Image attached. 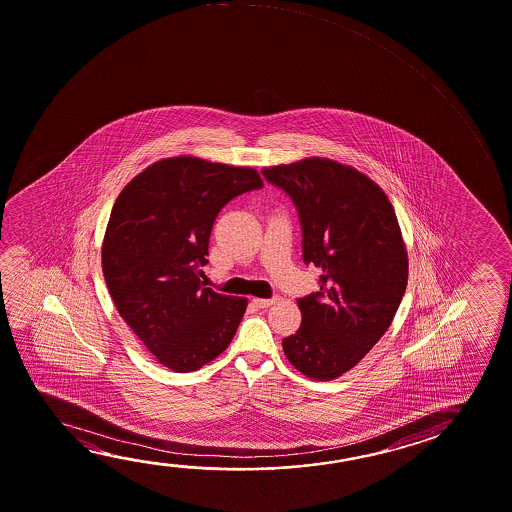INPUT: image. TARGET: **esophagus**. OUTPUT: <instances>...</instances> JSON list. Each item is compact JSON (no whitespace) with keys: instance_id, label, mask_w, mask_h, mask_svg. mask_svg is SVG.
Here are the masks:
<instances>
[{"instance_id":"1","label":"esophagus","mask_w":512,"mask_h":512,"mask_svg":"<svg viewBox=\"0 0 512 512\" xmlns=\"http://www.w3.org/2000/svg\"><path fill=\"white\" fill-rule=\"evenodd\" d=\"M253 303H255V307H259V309H266V307L275 303V298H255Z\"/></svg>"}]
</instances>
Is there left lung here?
<instances>
[{"mask_svg": "<svg viewBox=\"0 0 512 512\" xmlns=\"http://www.w3.org/2000/svg\"><path fill=\"white\" fill-rule=\"evenodd\" d=\"M293 202L303 262L321 269L316 293L298 298L302 325L285 357L314 380L352 369L386 334L402 302L409 262L393 205L368 176L334 160L264 169Z\"/></svg>", "mask_w": 512, "mask_h": 512, "instance_id": "obj_1", "label": "left lung"}]
</instances>
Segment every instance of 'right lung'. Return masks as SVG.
I'll list each match as a JSON object with an SVG mask.
<instances>
[{
    "instance_id": "add662e5",
    "label": "right lung",
    "mask_w": 512,
    "mask_h": 512,
    "mask_svg": "<svg viewBox=\"0 0 512 512\" xmlns=\"http://www.w3.org/2000/svg\"><path fill=\"white\" fill-rule=\"evenodd\" d=\"M262 189L250 168L194 157L160 160L121 191L101 266L119 316L160 364L189 373L227 350L246 298L202 282L219 210Z\"/></svg>"
}]
</instances>
